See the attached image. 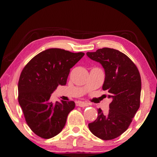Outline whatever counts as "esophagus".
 <instances>
[{
    "mask_svg": "<svg viewBox=\"0 0 157 157\" xmlns=\"http://www.w3.org/2000/svg\"><path fill=\"white\" fill-rule=\"evenodd\" d=\"M77 105H78V106H80V107H85V106H89V104H88L87 103L83 102V101H78V104H77Z\"/></svg>",
    "mask_w": 157,
    "mask_h": 157,
    "instance_id": "obj_1",
    "label": "esophagus"
}]
</instances>
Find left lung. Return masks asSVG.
Returning a JSON list of instances; mask_svg holds the SVG:
<instances>
[{
  "instance_id": "1",
  "label": "left lung",
  "mask_w": 157,
  "mask_h": 157,
  "mask_svg": "<svg viewBox=\"0 0 157 157\" xmlns=\"http://www.w3.org/2000/svg\"><path fill=\"white\" fill-rule=\"evenodd\" d=\"M86 55L104 68L102 89L112 99L108 113L98 109L97 119L89 124V130L98 138L111 140L126 131L140 106V74L134 62L116 49L103 48Z\"/></svg>"
}]
</instances>
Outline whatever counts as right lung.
I'll return each instance as SVG.
<instances>
[{
	"instance_id": "1",
	"label": "right lung",
	"mask_w": 157,
	"mask_h": 157,
	"mask_svg": "<svg viewBox=\"0 0 157 157\" xmlns=\"http://www.w3.org/2000/svg\"><path fill=\"white\" fill-rule=\"evenodd\" d=\"M84 56L61 48H49L34 56L21 72L18 81V102L25 121L37 136L50 139L65 126L74 101H50L59 85L64 86L70 69Z\"/></svg>"
}]
</instances>
